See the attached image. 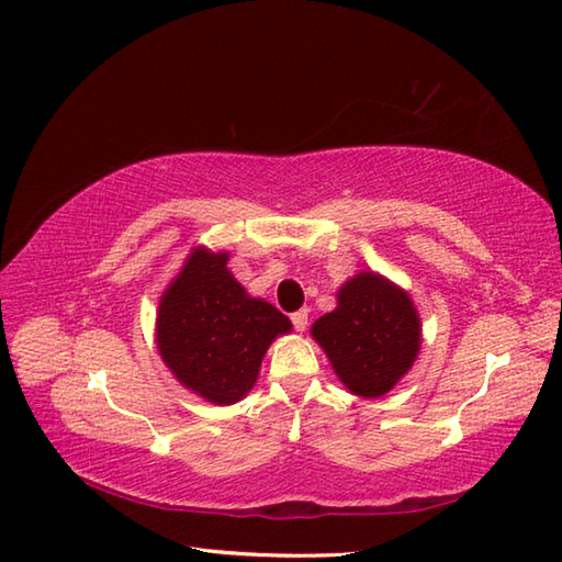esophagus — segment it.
I'll use <instances>...</instances> for the list:
<instances>
[{
  "instance_id": "esophagus-1",
  "label": "esophagus",
  "mask_w": 562,
  "mask_h": 562,
  "mask_svg": "<svg viewBox=\"0 0 562 562\" xmlns=\"http://www.w3.org/2000/svg\"><path fill=\"white\" fill-rule=\"evenodd\" d=\"M290 318H292L294 330H300V333L306 330V326H308V312H306V308H300V312H294Z\"/></svg>"
}]
</instances>
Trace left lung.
<instances>
[{
  "label": "left lung",
  "instance_id": "1",
  "mask_svg": "<svg viewBox=\"0 0 562 562\" xmlns=\"http://www.w3.org/2000/svg\"><path fill=\"white\" fill-rule=\"evenodd\" d=\"M420 316L408 292L376 272H360L338 292V306L312 326L350 393L379 398L408 374L420 352Z\"/></svg>",
  "mask_w": 562,
  "mask_h": 562
}]
</instances>
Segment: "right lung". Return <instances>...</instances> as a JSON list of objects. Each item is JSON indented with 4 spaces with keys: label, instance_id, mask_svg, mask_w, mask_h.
<instances>
[{
    "label": "right lung",
    "instance_id": "obj_1",
    "mask_svg": "<svg viewBox=\"0 0 562 562\" xmlns=\"http://www.w3.org/2000/svg\"><path fill=\"white\" fill-rule=\"evenodd\" d=\"M226 254L198 246L161 294L157 345L171 374L217 405L254 389L270 342L292 330L290 318L250 296L226 268Z\"/></svg>",
    "mask_w": 562,
    "mask_h": 562
}]
</instances>
